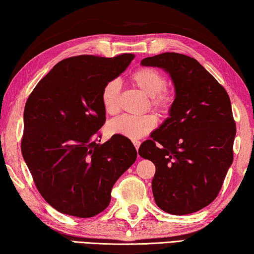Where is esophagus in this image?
<instances>
[{
    "instance_id": "esophagus-1",
    "label": "esophagus",
    "mask_w": 254,
    "mask_h": 254,
    "mask_svg": "<svg viewBox=\"0 0 254 254\" xmlns=\"http://www.w3.org/2000/svg\"><path fill=\"white\" fill-rule=\"evenodd\" d=\"M132 143H134V146L136 147V149H138V147H139V145H140V142H139V140H137V139H134V140H132Z\"/></svg>"
}]
</instances>
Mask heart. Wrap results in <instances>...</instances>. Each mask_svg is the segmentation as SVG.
<instances>
[{"label":"heart","mask_w":254,"mask_h":254,"mask_svg":"<svg viewBox=\"0 0 254 254\" xmlns=\"http://www.w3.org/2000/svg\"><path fill=\"white\" fill-rule=\"evenodd\" d=\"M130 81L140 92L149 97V106L159 114H168L171 109L174 93L165 86V77L160 70L152 67L137 69L130 76ZM120 85L118 81H110L102 90L101 100L103 109L107 114L114 115L118 111V95ZM156 125V118L153 115H144L139 117L122 116L110 122L108 131L111 135H122L130 139H137L148 134Z\"/></svg>","instance_id":"1"}]
</instances>
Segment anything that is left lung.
Returning <instances> with one entry per match:
<instances>
[{"label": "left lung", "instance_id": "obj_1", "mask_svg": "<svg viewBox=\"0 0 254 254\" xmlns=\"http://www.w3.org/2000/svg\"><path fill=\"white\" fill-rule=\"evenodd\" d=\"M140 65L164 69L176 91L169 117L138 149L155 164L154 200L165 213L192 214L215 200L232 165L236 128L230 97L198 61L182 54L146 57Z\"/></svg>", "mask_w": 254, "mask_h": 254}]
</instances>
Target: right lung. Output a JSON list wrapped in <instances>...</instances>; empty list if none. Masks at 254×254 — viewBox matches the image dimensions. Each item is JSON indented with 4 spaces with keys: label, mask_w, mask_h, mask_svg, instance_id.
I'll use <instances>...</instances> for the list:
<instances>
[{
    "label": "right lung",
    "mask_w": 254,
    "mask_h": 254,
    "mask_svg": "<svg viewBox=\"0 0 254 254\" xmlns=\"http://www.w3.org/2000/svg\"><path fill=\"white\" fill-rule=\"evenodd\" d=\"M132 60V54L66 58L29 95L22 156L40 194L60 213L80 218L101 213L116 181L136 161L127 137L114 135L97 143L106 122L102 90Z\"/></svg>",
    "instance_id": "obj_1"
}]
</instances>
